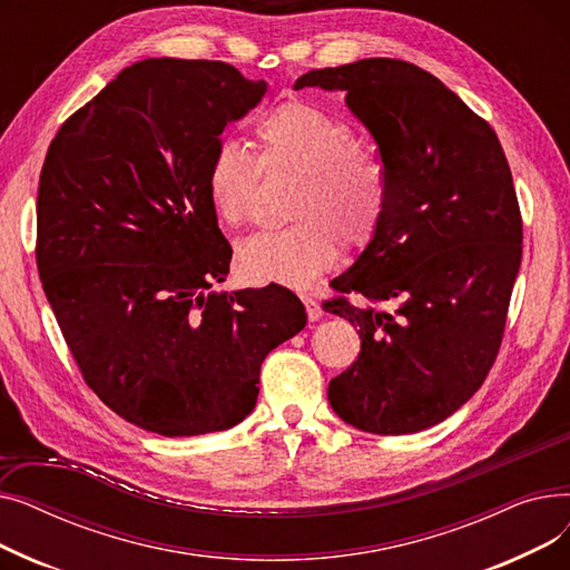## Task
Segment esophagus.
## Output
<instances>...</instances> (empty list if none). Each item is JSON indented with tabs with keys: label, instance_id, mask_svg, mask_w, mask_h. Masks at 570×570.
Returning a JSON list of instances; mask_svg holds the SVG:
<instances>
[{
	"label": "esophagus",
	"instance_id": "1",
	"mask_svg": "<svg viewBox=\"0 0 570 570\" xmlns=\"http://www.w3.org/2000/svg\"><path fill=\"white\" fill-rule=\"evenodd\" d=\"M303 305H305V309H307L309 321H318V318H321L323 309H321V303L316 301V297H312V295H303Z\"/></svg>",
	"mask_w": 570,
	"mask_h": 570
}]
</instances>
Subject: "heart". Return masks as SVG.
I'll return each instance as SVG.
<instances>
[{
	"label": "heart",
	"mask_w": 570,
	"mask_h": 570,
	"mask_svg": "<svg viewBox=\"0 0 570 570\" xmlns=\"http://www.w3.org/2000/svg\"><path fill=\"white\" fill-rule=\"evenodd\" d=\"M256 140L261 161L235 138L217 140L205 173L209 205L222 224L243 226L261 183V163L301 177L291 200L297 222L247 237L237 261L256 282L307 286L337 263L340 239L346 247H365L376 235L391 200V179L346 122L301 99L263 115Z\"/></svg>",
	"instance_id": "obj_1"
}]
</instances>
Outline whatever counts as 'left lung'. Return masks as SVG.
<instances>
[{"mask_svg":"<svg viewBox=\"0 0 570 570\" xmlns=\"http://www.w3.org/2000/svg\"><path fill=\"white\" fill-rule=\"evenodd\" d=\"M314 85L346 92L391 179L376 235L323 301L361 337L327 400L363 432H421L455 413L497 361L522 261L511 166L485 119L404 59L367 57L295 80Z\"/></svg>","mask_w":570,"mask_h":570,"instance_id":"8db88e82","label":"left lung"}]
</instances>
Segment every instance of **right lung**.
<instances>
[{"label":"right lung","instance_id":"right-lung-1","mask_svg":"<svg viewBox=\"0 0 570 570\" xmlns=\"http://www.w3.org/2000/svg\"><path fill=\"white\" fill-rule=\"evenodd\" d=\"M265 87L217 59H142L48 147L37 198L46 297L85 383L147 432L245 421L265 355L307 323L279 284L217 288L233 249L207 198V161Z\"/></svg>","mask_w":570,"mask_h":570}]
</instances>
